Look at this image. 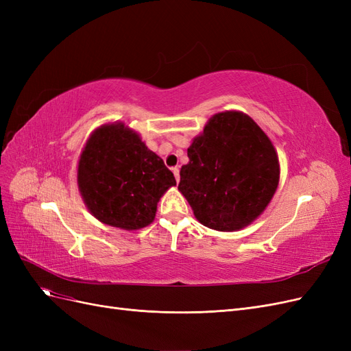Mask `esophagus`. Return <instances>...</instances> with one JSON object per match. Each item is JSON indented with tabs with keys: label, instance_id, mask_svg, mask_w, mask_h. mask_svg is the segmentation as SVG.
I'll return each instance as SVG.
<instances>
[{
	"label": "esophagus",
	"instance_id": "obj_1",
	"mask_svg": "<svg viewBox=\"0 0 351 351\" xmlns=\"http://www.w3.org/2000/svg\"><path fill=\"white\" fill-rule=\"evenodd\" d=\"M171 171H173V174H174V177H176V182L178 183V182H180V169H178V167L171 168Z\"/></svg>",
	"mask_w": 351,
	"mask_h": 351
}]
</instances>
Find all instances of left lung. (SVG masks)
<instances>
[{"label":"left lung","mask_w":351,"mask_h":351,"mask_svg":"<svg viewBox=\"0 0 351 351\" xmlns=\"http://www.w3.org/2000/svg\"><path fill=\"white\" fill-rule=\"evenodd\" d=\"M178 190L200 224L218 231L249 226L268 206L280 180L269 137L249 115L215 114L187 149Z\"/></svg>","instance_id":"obj_1"}]
</instances>
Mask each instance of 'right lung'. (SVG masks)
<instances>
[{
    "instance_id": "obj_1",
    "label": "right lung",
    "mask_w": 351,
    "mask_h": 351,
    "mask_svg": "<svg viewBox=\"0 0 351 351\" xmlns=\"http://www.w3.org/2000/svg\"><path fill=\"white\" fill-rule=\"evenodd\" d=\"M77 183L95 218L139 230L154 221L159 199L176 186V178L139 134L119 123L92 133L80 155Z\"/></svg>"
}]
</instances>
